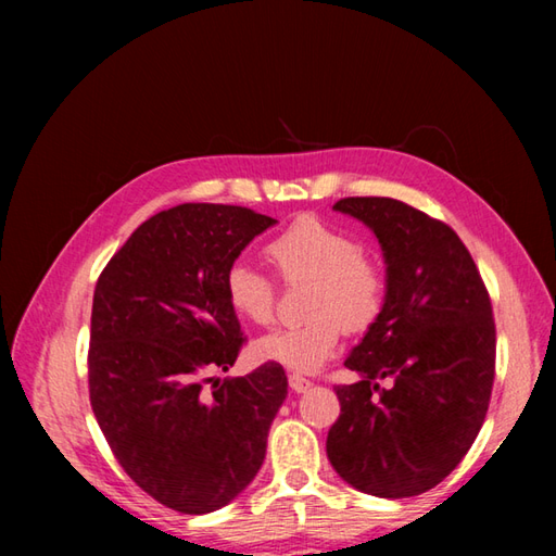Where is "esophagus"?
I'll use <instances>...</instances> for the list:
<instances>
[{
  "mask_svg": "<svg viewBox=\"0 0 556 556\" xmlns=\"http://www.w3.org/2000/svg\"><path fill=\"white\" fill-rule=\"evenodd\" d=\"M289 384H291V389L293 392H308V389L313 387V382L308 380V377H303V375H289Z\"/></svg>",
  "mask_w": 556,
  "mask_h": 556,
  "instance_id": "34e87169",
  "label": "esophagus"
}]
</instances>
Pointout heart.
Listing matches in <instances>:
<instances>
[{"instance_id":"b5f03b06","label":"heart","mask_w":556,"mask_h":556,"mask_svg":"<svg viewBox=\"0 0 556 556\" xmlns=\"http://www.w3.org/2000/svg\"><path fill=\"white\" fill-rule=\"evenodd\" d=\"M265 255L285 281L313 279L311 320L271 329L253 344L260 361L313 372L337 351L344 327L370 329L384 311L387 277L377 260L332 224L301 217L265 245ZM229 308L245 323L269 325L275 317V281L251 263H233L224 277Z\"/></svg>"}]
</instances>
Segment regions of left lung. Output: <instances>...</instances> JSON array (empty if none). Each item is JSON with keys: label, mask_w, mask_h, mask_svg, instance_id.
Segmentation results:
<instances>
[{"label": "left lung", "mask_w": 556, "mask_h": 556, "mask_svg": "<svg viewBox=\"0 0 556 556\" xmlns=\"http://www.w3.org/2000/svg\"><path fill=\"white\" fill-rule=\"evenodd\" d=\"M382 245L387 301L344 365L327 458L351 488L384 500L432 490L466 456L494 382L492 303L452 227L394 198H344ZM377 379H392L384 390Z\"/></svg>", "instance_id": "obj_1"}]
</instances>
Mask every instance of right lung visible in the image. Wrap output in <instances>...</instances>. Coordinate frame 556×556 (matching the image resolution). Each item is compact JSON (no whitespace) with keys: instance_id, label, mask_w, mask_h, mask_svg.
<instances>
[{"instance_id":"add662e5","label":"right lung","mask_w":556,"mask_h":556,"mask_svg":"<svg viewBox=\"0 0 556 556\" xmlns=\"http://www.w3.org/2000/svg\"><path fill=\"white\" fill-rule=\"evenodd\" d=\"M277 219L239 205L184 203L140 224L102 269L90 317V406L140 490L210 514L251 485L287 375L227 372L243 344L224 277Z\"/></svg>"}]
</instances>
